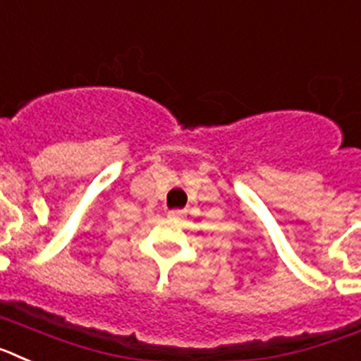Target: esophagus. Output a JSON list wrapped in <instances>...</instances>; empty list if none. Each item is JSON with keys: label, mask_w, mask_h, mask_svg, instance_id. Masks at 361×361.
<instances>
[{"label": "esophagus", "mask_w": 361, "mask_h": 361, "mask_svg": "<svg viewBox=\"0 0 361 361\" xmlns=\"http://www.w3.org/2000/svg\"><path fill=\"white\" fill-rule=\"evenodd\" d=\"M185 214H187V211H183V209H172V211L167 212V216L171 219H181L185 218Z\"/></svg>", "instance_id": "34e87169"}]
</instances>
